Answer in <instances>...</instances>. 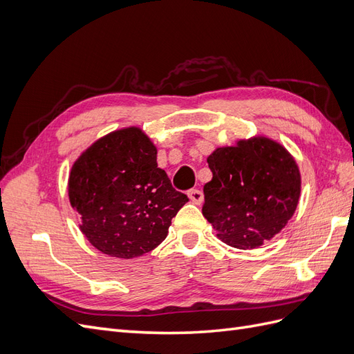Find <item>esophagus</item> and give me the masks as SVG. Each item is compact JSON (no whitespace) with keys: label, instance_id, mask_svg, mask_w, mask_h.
I'll return each instance as SVG.
<instances>
[{"label":"esophagus","instance_id":"obj_1","mask_svg":"<svg viewBox=\"0 0 354 354\" xmlns=\"http://www.w3.org/2000/svg\"><path fill=\"white\" fill-rule=\"evenodd\" d=\"M187 196L190 198V201L196 203V205H199V203L203 201V194L199 190V189H192L187 192Z\"/></svg>","mask_w":354,"mask_h":354}]
</instances>
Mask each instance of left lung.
I'll return each mask as SVG.
<instances>
[{"instance_id":"obj_1","label":"left lung","mask_w":354,"mask_h":354,"mask_svg":"<svg viewBox=\"0 0 354 354\" xmlns=\"http://www.w3.org/2000/svg\"><path fill=\"white\" fill-rule=\"evenodd\" d=\"M202 214L233 248H259L294 216L301 177L286 149L266 137L218 147L208 156Z\"/></svg>"}]
</instances>
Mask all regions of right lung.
Listing matches in <instances>:
<instances>
[{
    "label": "right lung",
    "mask_w": 354,
    "mask_h": 354,
    "mask_svg": "<svg viewBox=\"0 0 354 354\" xmlns=\"http://www.w3.org/2000/svg\"><path fill=\"white\" fill-rule=\"evenodd\" d=\"M68 190L90 243L127 260L156 248L189 201L158 168L156 147L136 127L91 145L73 164Z\"/></svg>",
    "instance_id": "add662e5"
}]
</instances>
